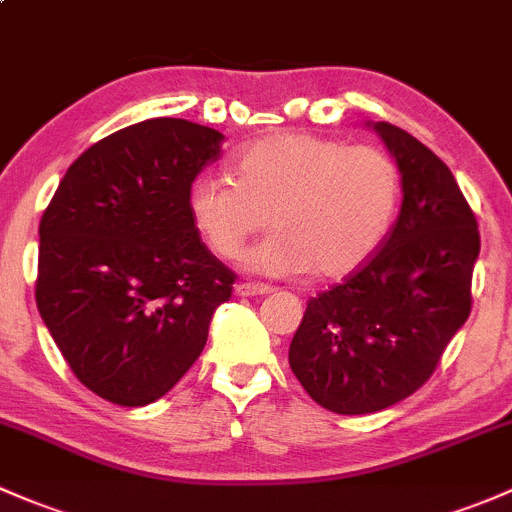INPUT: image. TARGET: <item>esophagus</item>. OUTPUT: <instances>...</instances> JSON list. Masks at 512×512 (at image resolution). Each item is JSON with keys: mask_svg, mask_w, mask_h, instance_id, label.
Returning a JSON list of instances; mask_svg holds the SVG:
<instances>
[{"mask_svg": "<svg viewBox=\"0 0 512 512\" xmlns=\"http://www.w3.org/2000/svg\"><path fill=\"white\" fill-rule=\"evenodd\" d=\"M272 287H267V284H260V282H240L238 287H235V294L238 297H262V294H270Z\"/></svg>", "mask_w": 512, "mask_h": 512, "instance_id": "esophagus-1", "label": "esophagus"}]
</instances>
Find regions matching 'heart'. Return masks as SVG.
I'll return each mask as SVG.
<instances>
[{
  "label": "heart",
  "mask_w": 512,
  "mask_h": 512,
  "mask_svg": "<svg viewBox=\"0 0 512 512\" xmlns=\"http://www.w3.org/2000/svg\"><path fill=\"white\" fill-rule=\"evenodd\" d=\"M235 181L206 174L193 181L188 211L206 245L233 260L252 235L274 233L245 255L267 277L358 270L395 223L402 198L397 161L373 144L309 132H279L235 157Z\"/></svg>",
  "instance_id": "obj_1"
}]
</instances>
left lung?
I'll return each mask as SVG.
<instances>
[{
  "label": "left lung",
  "instance_id": "left-lung-1",
  "mask_svg": "<svg viewBox=\"0 0 512 512\" xmlns=\"http://www.w3.org/2000/svg\"><path fill=\"white\" fill-rule=\"evenodd\" d=\"M402 174V208L378 252L306 301L289 365L316 405L380 412L410 397L471 314L476 215L449 166L405 129L375 122Z\"/></svg>",
  "mask_w": 512,
  "mask_h": 512
}]
</instances>
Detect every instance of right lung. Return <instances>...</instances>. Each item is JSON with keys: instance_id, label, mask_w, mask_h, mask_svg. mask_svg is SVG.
Instances as JSON below:
<instances>
[{"instance_id": "obj_1", "label": "right lung", "mask_w": 512, "mask_h": 512, "mask_svg": "<svg viewBox=\"0 0 512 512\" xmlns=\"http://www.w3.org/2000/svg\"><path fill=\"white\" fill-rule=\"evenodd\" d=\"M223 134L176 117L85 149L41 215L36 306L88 390L142 407L171 390L208 341L235 272L203 245L188 193Z\"/></svg>"}]
</instances>
